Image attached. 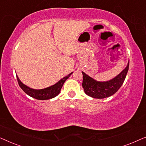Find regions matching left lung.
Masks as SVG:
<instances>
[{"instance_id": "left-lung-1", "label": "left lung", "mask_w": 146, "mask_h": 146, "mask_svg": "<svg viewBox=\"0 0 146 146\" xmlns=\"http://www.w3.org/2000/svg\"><path fill=\"white\" fill-rule=\"evenodd\" d=\"M129 69V62L127 66L113 79L106 82H99L93 79L82 72L83 75L82 87L88 96L94 98L102 99L110 97L116 92L123 84Z\"/></svg>"}]
</instances>
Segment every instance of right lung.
I'll return each mask as SVG.
<instances>
[{"mask_svg": "<svg viewBox=\"0 0 146 146\" xmlns=\"http://www.w3.org/2000/svg\"><path fill=\"white\" fill-rule=\"evenodd\" d=\"M72 72L69 74L68 75L64 77L62 79L60 80L57 83H56L54 85L51 86L46 88L44 89L40 90H35L29 88L27 86L24 84L20 80V79L17 76L18 83L20 86V87L21 88V89L25 92L30 96L31 97H33L34 98L40 100H49L51 98H53L59 94L60 90L62 87L64 83L65 82V81L68 78Z\"/></svg>", "mask_w": 146, "mask_h": 146, "instance_id": "add662e5", "label": "right lung"}]
</instances>
